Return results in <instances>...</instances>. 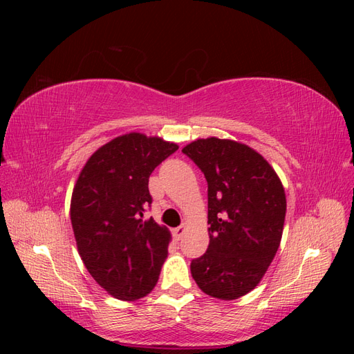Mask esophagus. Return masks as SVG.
Returning <instances> with one entry per match:
<instances>
[{
	"mask_svg": "<svg viewBox=\"0 0 354 354\" xmlns=\"http://www.w3.org/2000/svg\"><path fill=\"white\" fill-rule=\"evenodd\" d=\"M185 232H186V226H185V224H181V226H178V227H176V229L173 230V233H174V238H176L177 241H180L181 238H183Z\"/></svg>",
	"mask_w": 354,
	"mask_h": 354,
	"instance_id": "obj_1",
	"label": "esophagus"
}]
</instances>
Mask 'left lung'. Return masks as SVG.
Segmentation results:
<instances>
[{"instance_id": "8db88e82", "label": "left lung", "mask_w": 354, "mask_h": 354, "mask_svg": "<svg viewBox=\"0 0 354 354\" xmlns=\"http://www.w3.org/2000/svg\"><path fill=\"white\" fill-rule=\"evenodd\" d=\"M208 183L207 252L190 263L203 292L236 299L261 281L279 248L286 198L279 177L254 149L201 138L183 151Z\"/></svg>"}]
</instances>
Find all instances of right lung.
Here are the masks:
<instances>
[{
  "label": "right lung",
  "instance_id": "add662e5",
  "mask_svg": "<svg viewBox=\"0 0 354 354\" xmlns=\"http://www.w3.org/2000/svg\"><path fill=\"white\" fill-rule=\"evenodd\" d=\"M177 149L138 133L116 137L91 155L75 185L71 221L81 259L124 301L151 292L167 259L168 229L143 216L152 205L149 177Z\"/></svg>",
  "mask_w": 354,
  "mask_h": 354
}]
</instances>
